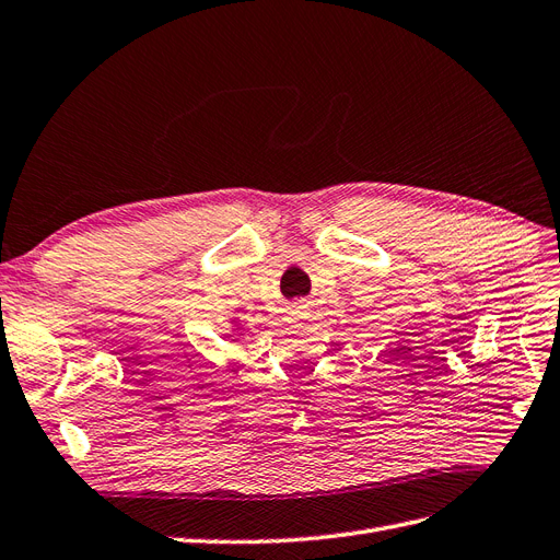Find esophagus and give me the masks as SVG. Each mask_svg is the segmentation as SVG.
Returning a JSON list of instances; mask_svg holds the SVG:
<instances>
[{
  "mask_svg": "<svg viewBox=\"0 0 560 560\" xmlns=\"http://www.w3.org/2000/svg\"><path fill=\"white\" fill-rule=\"evenodd\" d=\"M287 315H290L287 319H306V317L311 315V311H308V303H303V301L292 303V306H290V313H287Z\"/></svg>",
  "mask_w": 560,
  "mask_h": 560,
  "instance_id": "esophagus-1",
  "label": "esophagus"
}]
</instances>
